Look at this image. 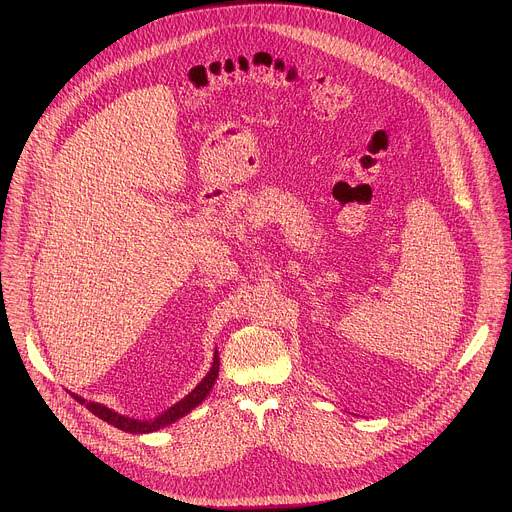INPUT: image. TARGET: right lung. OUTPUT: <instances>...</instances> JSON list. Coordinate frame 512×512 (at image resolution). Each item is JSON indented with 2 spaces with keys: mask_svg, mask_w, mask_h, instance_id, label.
<instances>
[{
  "mask_svg": "<svg viewBox=\"0 0 512 512\" xmlns=\"http://www.w3.org/2000/svg\"><path fill=\"white\" fill-rule=\"evenodd\" d=\"M218 367H221V362H218V352H214V362H212V369L208 371V375L198 383V387L188 395L184 397L180 403H176L174 407H170L164 415L156 417L154 421H137V419H129V417H123V415H117L115 411L99 405V403H91V401H85L83 397L79 395H72L75 397L81 405H87V409L91 413H95L99 419L123 429V431H129V433H150V431H156L160 427H166L170 423H174L176 419L184 417L186 413H190L196 405H200L204 401V397L208 395V391L212 389L216 377H218Z\"/></svg>",
  "mask_w": 512,
  "mask_h": 512,
  "instance_id": "1",
  "label": "right lung"
}]
</instances>
